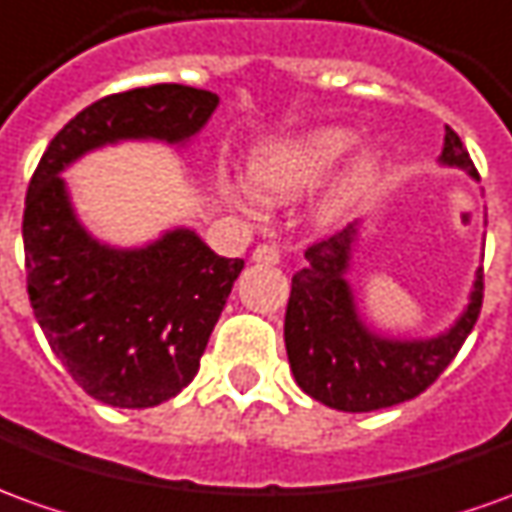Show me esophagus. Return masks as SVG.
Masks as SVG:
<instances>
[{
    "mask_svg": "<svg viewBox=\"0 0 512 512\" xmlns=\"http://www.w3.org/2000/svg\"><path fill=\"white\" fill-rule=\"evenodd\" d=\"M253 262L256 264H278L281 262V253H278L276 245H259L253 250Z\"/></svg>",
    "mask_w": 512,
    "mask_h": 512,
    "instance_id": "1",
    "label": "esophagus"
}]
</instances>
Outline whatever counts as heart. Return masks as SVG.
I'll list each match as a JSON object with an SVG mask.
<instances>
[{
    "instance_id": "heart-1",
    "label": "heart",
    "mask_w": 512,
    "mask_h": 512,
    "mask_svg": "<svg viewBox=\"0 0 512 512\" xmlns=\"http://www.w3.org/2000/svg\"><path fill=\"white\" fill-rule=\"evenodd\" d=\"M354 142L357 136L345 128H317L303 136L267 142L250 158V181L264 200L273 203L298 200L306 192H312L340 164V158L354 147ZM376 172H379V155L373 150H362L329 189L320 209L323 220L331 222L343 217L365 195ZM231 195L245 200L248 192L231 186Z\"/></svg>"
}]
</instances>
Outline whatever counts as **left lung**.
Returning a JSON list of instances; mask_svg holds the SVG:
<instances>
[{"mask_svg": "<svg viewBox=\"0 0 512 512\" xmlns=\"http://www.w3.org/2000/svg\"><path fill=\"white\" fill-rule=\"evenodd\" d=\"M440 164L465 169L479 181L471 155L451 128H446ZM357 234L359 222H351L340 234L306 248V267L292 276L284 343L292 376L306 396L331 410L373 412L421 396L449 368L482 309V270L468 306L449 331L429 340L382 337L359 317L345 278Z\"/></svg>", "mask_w": 512, "mask_h": 512, "instance_id": "left-lung-1", "label": "left lung"}]
</instances>
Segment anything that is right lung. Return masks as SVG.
I'll return each mask as SVG.
<instances>
[{"label": "right lung", "mask_w": 512, "mask_h": 512, "mask_svg": "<svg viewBox=\"0 0 512 512\" xmlns=\"http://www.w3.org/2000/svg\"><path fill=\"white\" fill-rule=\"evenodd\" d=\"M220 97L158 83L91 102L49 142L24 200L27 295L49 348L88 396L144 410L195 379L242 259H225L175 228L144 248H111L88 234L61 172L80 155L128 139L183 144Z\"/></svg>", "instance_id": "obj_1"}]
</instances>
